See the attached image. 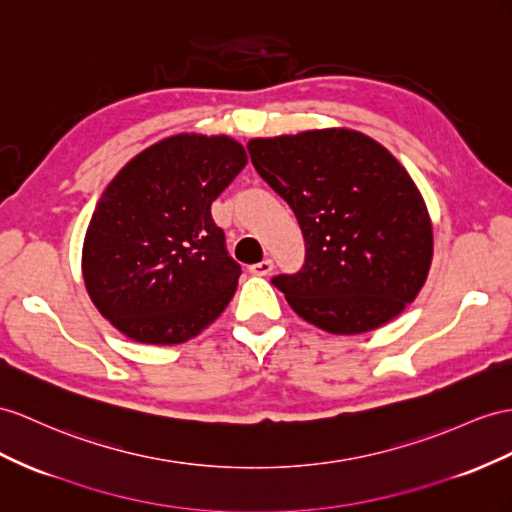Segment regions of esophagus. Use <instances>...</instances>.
Wrapping results in <instances>:
<instances>
[{
    "instance_id": "1",
    "label": "esophagus",
    "mask_w": 512,
    "mask_h": 512,
    "mask_svg": "<svg viewBox=\"0 0 512 512\" xmlns=\"http://www.w3.org/2000/svg\"><path fill=\"white\" fill-rule=\"evenodd\" d=\"M272 268H274L272 259H264V261H259V264L248 266V272L255 274V277H268V274L272 272Z\"/></svg>"
}]
</instances>
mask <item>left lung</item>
<instances>
[{"instance_id": "1", "label": "left lung", "mask_w": 512, "mask_h": 512, "mask_svg": "<svg viewBox=\"0 0 512 512\" xmlns=\"http://www.w3.org/2000/svg\"><path fill=\"white\" fill-rule=\"evenodd\" d=\"M248 153L303 231V268L272 279L300 318L357 335L413 303L430 270L432 225L383 144L352 129H313L255 138Z\"/></svg>"}]
</instances>
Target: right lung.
Returning a JSON list of instances; mask_svg holds the SVG:
<instances>
[{"mask_svg": "<svg viewBox=\"0 0 512 512\" xmlns=\"http://www.w3.org/2000/svg\"><path fill=\"white\" fill-rule=\"evenodd\" d=\"M248 157L229 136L179 134L138 153L95 207L82 272L90 300L140 344H181L212 324L242 268L212 203Z\"/></svg>", "mask_w": 512, "mask_h": 512, "instance_id": "right-lung-1", "label": "right lung"}]
</instances>
